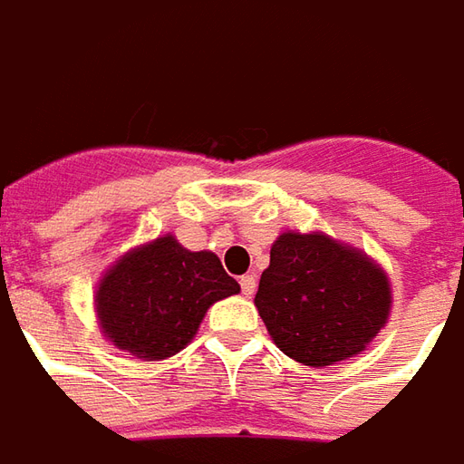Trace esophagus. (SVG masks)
Listing matches in <instances>:
<instances>
[{
	"label": "esophagus",
	"instance_id": "1",
	"mask_svg": "<svg viewBox=\"0 0 464 464\" xmlns=\"http://www.w3.org/2000/svg\"><path fill=\"white\" fill-rule=\"evenodd\" d=\"M254 290H256V277L254 275H246V277H241V293L246 297L254 295Z\"/></svg>",
	"mask_w": 464,
	"mask_h": 464
}]
</instances>
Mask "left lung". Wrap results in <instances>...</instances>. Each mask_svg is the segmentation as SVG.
Wrapping results in <instances>:
<instances>
[{
  "mask_svg": "<svg viewBox=\"0 0 464 464\" xmlns=\"http://www.w3.org/2000/svg\"><path fill=\"white\" fill-rule=\"evenodd\" d=\"M254 305L290 360L328 367L362 354L392 308L388 272L324 231H285L269 248Z\"/></svg>",
  "mask_w": 464,
  "mask_h": 464,
  "instance_id": "obj_1",
  "label": "left lung"
}]
</instances>
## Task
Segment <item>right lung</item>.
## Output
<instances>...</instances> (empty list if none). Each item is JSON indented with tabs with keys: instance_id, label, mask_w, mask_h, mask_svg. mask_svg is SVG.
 <instances>
[{
	"instance_id": "1",
	"label": "right lung",
	"mask_w": 464,
	"mask_h": 464,
	"mask_svg": "<svg viewBox=\"0 0 464 464\" xmlns=\"http://www.w3.org/2000/svg\"><path fill=\"white\" fill-rule=\"evenodd\" d=\"M213 251H189L171 233L128 248L102 272L94 313L102 336L136 360L161 362L200 331L208 308L238 295Z\"/></svg>"
}]
</instances>
